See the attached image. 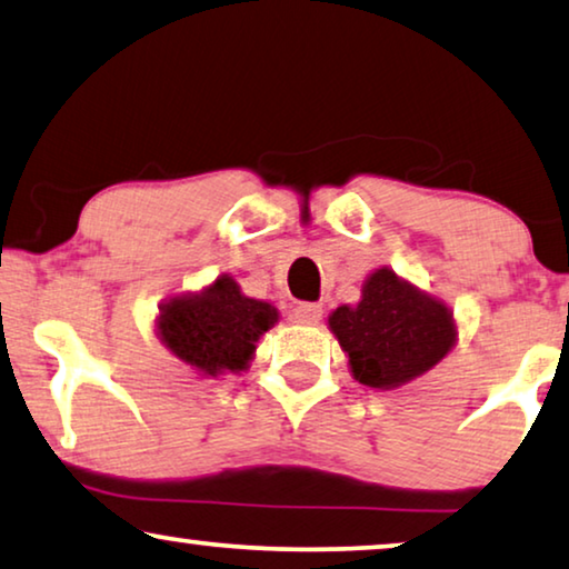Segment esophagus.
<instances>
[{"label":"esophagus","mask_w":569,"mask_h":569,"mask_svg":"<svg viewBox=\"0 0 569 569\" xmlns=\"http://www.w3.org/2000/svg\"><path fill=\"white\" fill-rule=\"evenodd\" d=\"M293 317H296V322H301V325H317L319 319H322V307H319V303L303 301L293 309Z\"/></svg>","instance_id":"obj_1"}]
</instances>
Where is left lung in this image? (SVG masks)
I'll list each match as a JSON object with an SVG mask.
<instances>
[{"label": "left lung", "mask_w": 569, "mask_h": 569, "mask_svg": "<svg viewBox=\"0 0 569 569\" xmlns=\"http://www.w3.org/2000/svg\"><path fill=\"white\" fill-rule=\"evenodd\" d=\"M335 338L366 387L391 389L433 368L453 346V325L443 303L415 291L381 268L363 286L358 307L330 317Z\"/></svg>", "instance_id": "left-lung-1"}]
</instances>
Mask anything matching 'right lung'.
<instances>
[{
  "instance_id": "add662e5",
  "label": "right lung",
  "mask_w": 569,
  "mask_h": 569,
  "mask_svg": "<svg viewBox=\"0 0 569 569\" xmlns=\"http://www.w3.org/2000/svg\"><path fill=\"white\" fill-rule=\"evenodd\" d=\"M276 309L247 299L231 278L221 276L201 296L172 299L159 317V335L180 361L216 376L244 371L254 342L276 325Z\"/></svg>"
}]
</instances>
